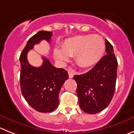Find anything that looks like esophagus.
<instances>
[{"label":"esophagus","instance_id":"34e87169","mask_svg":"<svg viewBox=\"0 0 134 134\" xmlns=\"http://www.w3.org/2000/svg\"><path fill=\"white\" fill-rule=\"evenodd\" d=\"M68 75H69L70 78H72L74 75V71L72 70H68Z\"/></svg>","mask_w":134,"mask_h":134}]
</instances>
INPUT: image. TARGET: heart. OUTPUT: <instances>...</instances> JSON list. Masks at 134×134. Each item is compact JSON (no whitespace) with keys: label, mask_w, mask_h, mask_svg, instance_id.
Wrapping results in <instances>:
<instances>
[{"label":"heart","mask_w":134,"mask_h":134,"mask_svg":"<svg viewBox=\"0 0 134 134\" xmlns=\"http://www.w3.org/2000/svg\"><path fill=\"white\" fill-rule=\"evenodd\" d=\"M105 50V43L98 35H79L67 38L62 49L55 48L53 54L61 63H65L69 57L74 56L76 64L81 68H89L97 63Z\"/></svg>","instance_id":"heart-1"}]
</instances>
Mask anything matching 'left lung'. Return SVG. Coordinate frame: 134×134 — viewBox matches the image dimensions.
Here are the masks:
<instances>
[{
  "mask_svg": "<svg viewBox=\"0 0 134 134\" xmlns=\"http://www.w3.org/2000/svg\"><path fill=\"white\" fill-rule=\"evenodd\" d=\"M107 54L87 73L75 75L79 105L83 111L96 114L110 104L115 91L118 62L113 45L105 39Z\"/></svg>",
  "mask_w": 134,
  "mask_h": 134,
  "instance_id": "obj_1",
  "label": "left lung"
}]
</instances>
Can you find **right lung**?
Masks as SVG:
<instances>
[{"mask_svg":"<svg viewBox=\"0 0 134 134\" xmlns=\"http://www.w3.org/2000/svg\"><path fill=\"white\" fill-rule=\"evenodd\" d=\"M52 31H40L31 37L20 57V87L26 101L35 110L51 113L58 106V94L62 85L68 79V72L63 68H55L47 58L43 57L40 67L30 64L27 59L29 51L41 40L50 42Z\"/></svg>","mask_w":134,"mask_h":134,"instance_id":"obj_1","label":"right lung"}]
</instances>
